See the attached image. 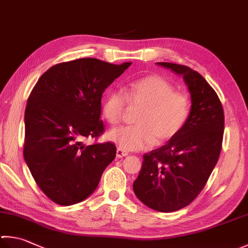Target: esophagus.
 I'll return each instance as SVG.
<instances>
[{
    "mask_svg": "<svg viewBox=\"0 0 248 248\" xmlns=\"http://www.w3.org/2000/svg\"><path fill=\"white\" fill-rule=\"evenodd\" d=\"M126 155H128V153L125 150H123V149H121V148L116 149V157L120 158V157H124Z\"/></svg>",
    "mask_w": 248,
    "mask_h": 248,
    "instance_id": "obj_1",
    "label": "esophagus"
}]
</instances>
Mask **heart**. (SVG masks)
Instances as JSON below:
<instances>
[{
    "instance_id": "obj_1",
    "label": "heart",
    "mask_w": 248,
    "mask_h": 248,
    "mask_svg": "<svg viewBox=\"0 0 248 248\" xmlns=\"http://www.w3.org/2000/svg\"><path fill=\"white\" fill-rule=\"evenodd\" d=\"M129 108L135 125L111 130L108 137L123 150H143L153 142L162 144L174 138L188 121L191 102L184 92L174 91L171 83L158 76H148L130 83L125 91H113L102 102V115L118 125Z\"/></svg>"
}]
</instances>
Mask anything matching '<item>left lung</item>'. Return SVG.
Returning <instances> with one entry per match:
<instances>
[{
    "label": "left lung",
    "mask_w": 248,
    "mask_h": 248,
    "mask_svg": "<svg viewBox=\"0 0 248 248\" xmlns=\"http://www.w3.org/2000/svg\"><path fill=\"white\" fill-rule=\"evenodd\" d=\"M157 64L184 77L192 105L180 133L143 154L133 189L148 207L170 213L188 206L206 185L221 152L225 114L216 92L199 72L184 64Z\"/></svg>",
    "instance_id": "8db88e82"
}]
</instances>
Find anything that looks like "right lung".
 Instances as JSON below:
<instances>
[{"mask_svg":"<svg viewBox=\"0 0 248 248\" xmlns=\"http://www.w3.org/2000/svg\"><path fill=\"white\" fill-rule=\"evenodd\" d=\"M129 66L96 58L60 62L32 88L25 111L23 157L54 203L67 206L86 199L114 160L113 142L85 146L83 141L105 133L102 93Z\"/></svg>","mask_w":248,"mask_h":248,"instance_id":"1","label":"right lung"}]
</instances>
